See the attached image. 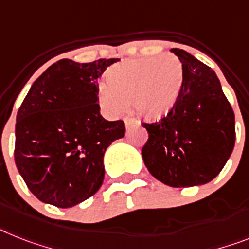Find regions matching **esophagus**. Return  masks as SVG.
<instances>
[{"label": "esophagus", "instance_id": "34e87169", "mask_svg": "<svg viewBox=\"0 0 249 249\" xmlns=\"http://www.w3.org/2000/svg\"><path fill=\"white\" fill-rule=\"evenodd\" d=\"M124 124H126V129L129 131L131 128H133L135 126H139V122L136 120H131V118H126L124 120Z\"/></svg>", "mask_w": 249, "mask_h": 249}]
</instances>
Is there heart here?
Here are the masks:
<instances>
[{"label": "heart", "instance_id": "b5f03b06", "mask_svg": "<svg viewBox=\"0 0 249 249\" xmlns=\"http://www.w3.org/2000/svg\"><path fill=\"white\" fill-rule=\"evenodd\" d=\"M183 85V67L176 55L127 59L112 66L98 89L102 109L117 116L131 102L147 120H159L173 109Z\"/></svg>", "mask_w": 249, "mask_h": 249}]
</instances>
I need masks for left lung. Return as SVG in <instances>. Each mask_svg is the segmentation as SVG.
I'll return each mask as SVG.
<instances>
[{
	"mask_svg": "<svg viewBox=\"0 0 249 249\" xmlns=\"http://www.w3.org/2000/svg\"><path fill=\"white\" fill-rule=\"evenodd\" d=\"M170 52L183 67V85L173 109L142 126L149 139L142 159L151 176L170 187L209 183L231 158L235 121L216 73L183 49Z\"/></svg>",
	"mask_w": 249,
	"mask_h": 249,
	"instance_id": "1",
	"label": "left lung"
}]
</instances>
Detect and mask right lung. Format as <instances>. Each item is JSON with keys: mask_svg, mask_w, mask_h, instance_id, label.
I'll return each mask as SVG.
<instances>
[{"mask_svg": "<svg viewBox=\"0 0 249 249\" xmlns=\"http://www.w3.org/2000/svg\"><path fill=\"white\" fill-rule=\"evenodd\" d=\"M117 61L59 59L26 94L16 116L15 163L42 202L72 207L102 186L104 153L126 131L123 121L104 120L98 104V80Z\"/></svg>", "mask_w": 249, "mask_h": 249, "instance_id": "obj_1", "label": "right lung"}]
</instances>
